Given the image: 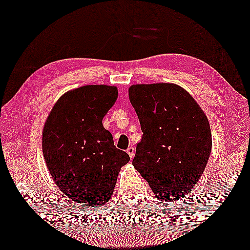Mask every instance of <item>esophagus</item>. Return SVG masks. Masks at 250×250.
<instances>
[{
    "label": "esophagus",
    "instance_id": "esophagus-1",
    "mask_svg": "<svg viewBox=\"0 0 250 250\" xmlns=\"http://www.w3.org/2000/svg\"><path fill=\"white\" fill-rule=\"evenodd\" d=\"M134 152H135V149H134V147H132V146H130V147H128V149H126V153L129 154V156H130L131 158H133Z\"/></svg>",
    "mask_w": 250,
    "mask_h": 250
}]
</instances>
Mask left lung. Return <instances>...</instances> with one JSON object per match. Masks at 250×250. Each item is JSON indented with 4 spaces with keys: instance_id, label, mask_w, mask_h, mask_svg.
I'll return each mask as SVG.
<instances>
[{
    "instance_id": "8db88e82",
    "label": "left lung",
    "mask_w": 250,
    "mask_h": 250,
    "mask_svg": "<svg viewBox=\"0 0 250 250\" xmlns=\"http://www.w3.org/2000/svg\"><path fill=\"white\" fill-rule=\"evenodd\" d=\"M130 102L143 135L132 161L158 199L186 197L200 179L212 148L208 118L175 84L132 85Z\"/></svg>"
}]
</instances>
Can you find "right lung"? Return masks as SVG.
<instances>
[{
	"mask_svg": "<svg viewBox=\"0 0 250 250\" xmlns=\"http://www.w3.org/2000/svg\"><path fill=\"white\" fill-rule=\"evenodd\" d=\"M117 97L115 86H82L60 97L44 124L42 152L49 172L76 204L106 203L118 172L130 161L103 125Z\"/></svg>",
	"mask_w": 250,
	"mask_h": 250,
	"instance_id": "add662e5",
	"label": "right lung"
}]
</instances>
